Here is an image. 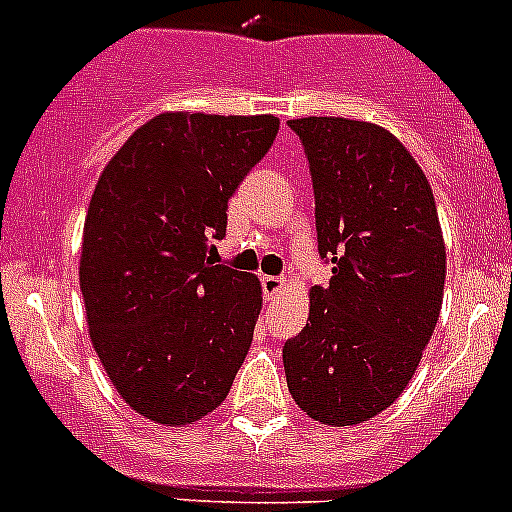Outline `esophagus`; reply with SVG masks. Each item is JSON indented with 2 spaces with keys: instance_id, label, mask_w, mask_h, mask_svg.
Here are the masks:
<instances>
[{
  "instance_id": "obj_1",
  "label": "esophagus",
  "mask_w": 512,
  "mask_h": 512,
  "mask_svg": "<svg viewBox=\"0 0 512 512\" xmlns=\"http://www.w3.org/2000/svg\"><path fill=\"white\" fill-rule=\"evenodd\" d=\"M282 285H285V277H272V275L262 277V289H265L267 299L275 297V294L282 289Z\"/></svg>"
}]
</instances>
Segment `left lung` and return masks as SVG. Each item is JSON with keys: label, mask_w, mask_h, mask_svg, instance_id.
I'll return each mask as SVG.
<instances>
[{"label": "left lung", "mask_w": 512, "mask_h": 512, "mask_svg": "<svg viewBox=\"0 0 512 512\" xmlns=\"http://www.w3.org/2000/svg\"><path fill=\"white\" fill-rule=\"evenodd\" d=\"M309 160L319 257L307 327L282 349L292 399L314 421L354 426L389 409L436 329L446 247L436 200L411 153L384 128L289 121Z\"/></svg>", "instance_id": "left-lung-1"}]
</instances>
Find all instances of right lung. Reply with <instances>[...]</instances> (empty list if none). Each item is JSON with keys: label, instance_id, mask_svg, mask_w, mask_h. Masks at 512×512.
Here are the masks:
<instances>
[{"label": "right lung", "instance_id": "1", "mask_svg": "<svg viewBox=\"0 0 512 512\" xmlns=\"http://www.w3.org/2000/svg\"><path fill=\"white\" fill-rule=\"evenodd\" d=\"M277 131L275 116L160 113L98 178L79 267L91 342L118 394L151 421L208 416L250 352L260 282L215 262L213 240Z\"/></svg>", "mask_w": 512, "mask_h": 512}]
</instances>
